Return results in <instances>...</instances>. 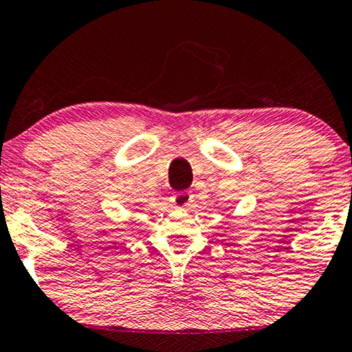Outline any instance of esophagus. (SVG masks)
<instances>
[{"instance_id": "1", "label": "esophagus", "mask_w": 352, "mask_h": 352, "mask_svg": "<svg viewBox=\"0 0 352 352\" xmlns=\"http://www.w3.org/2000/svg\"><path fill=\"white\" fill-rule=\"evenodd\" d=\"M190 200H192V194L189 192V190H179V192H175L171 197V202L175 207H187L189 205Z\"/></svg>"}]
</instances>
